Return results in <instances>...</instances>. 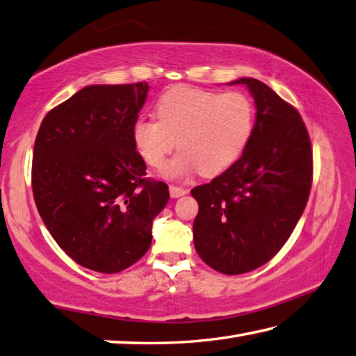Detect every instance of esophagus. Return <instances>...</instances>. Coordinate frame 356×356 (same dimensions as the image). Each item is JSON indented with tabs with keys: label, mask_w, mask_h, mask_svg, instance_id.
Segmentation results:
<instances>
[{
	"label": "esophagus",
	"mask_w": 356,
	"mask_h": 356,
	"mask_svg": "<svg viewBox=\"0 0 356 356\" xmlns=\"http://www.w3.org/2000/svg\"><path fill=\"white\" fill-rule=\"evenodd\" d=\"M170 194H171V197L177 199V197H182V196H185V194H188V190H185V188L171 185L170 186Z\"/></svg>",
	"instance_id": "esophagus-1"
}]
</instances>
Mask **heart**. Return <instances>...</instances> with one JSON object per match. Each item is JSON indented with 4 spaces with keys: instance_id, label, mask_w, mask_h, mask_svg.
<instances>
[{
    "instance_id": "1",
    "label": "heart",
    "mask_w": 356,
    "mask_h": 356,
    "mask_svg": "<svg viewBox=\"0 0 356 356\" xmlns=\"http://www.w3.org/2000/svg\"><path fill=\"white\" fill-rule=\"evenodd\" d=\"M156 115L134 123L132 142L152 168L163 166L176 145L182 149L163 168L168 179L224 172L245 151L254 127L253 104L238 90L174 86L160 95Z\"/></svg>"
}]
</instances>
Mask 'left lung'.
Returning <instances> with one entry per match:
<instances>
[{"instance_id":"8db88e82","label":"left lung","mask_w":356,"mask_h":356,"mask_svg":"<svg viewBox=\"0 0 356 356\" xmlns=\"http://www.w3.org/2000/svg\"><path fill=\"white\" fill-rule=\"evenodd\" d=\"M254 99L245 151L210 184L193 188L199 213L193 239L202 261L224 275L264 266L293 232L307 205L313 160L298 111L256 79H238Z\"/></svg>"}]
</instances>
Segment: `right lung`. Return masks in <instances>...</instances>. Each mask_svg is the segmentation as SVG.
Masks as SVG:
<instances>
[{"instance_id":"1","label":"right lung","mask_w":356,"mask_h":356,"mask_svg":"<svg viewBox=\"0 0 356 356\" xmlns=\"http://www.w3.org/2000/svg\"><path fill=\"white\" fill-rule=\"evenodd\" d=\"M148 83L90 85L49 111L33 145L32 191L49 233L81 267L118 273L148 252L168 185L145 179L132 128Z\"/></svg>"}]
</instances>
